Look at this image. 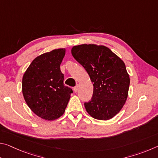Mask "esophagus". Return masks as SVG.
Masks as SVG:
<instances>
[{
    "instance_id": "1",
    "label": "esophagus",
    "mask_w": 158,
    "mask_h": 158,
    "mask_svg": "<svg viewBox=\"0 0 158 158\" xmlns=\"http://www.w3.org/2000/svg\"><path fill=\"white\" fill-rule=\"evenodd\" d=\"M73 90H74V91L76 93V92L77 91V90H78V85H77L75 87H74V89H73Z\"/></svg>"
}]
</instances>
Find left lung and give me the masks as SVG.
Wrapping results in <instances>:
<instances>
[{"label": "left lung", "mask_w": 158, "mask_h": 158, "mask_svg": "<svg viewBox=\"0 0 158 158\" xmlns=\"http://www.w3.org/2000/svg\"><path fill=\"white\" fill-rule=\"evenodd\" d=\"M71 52L93 85L91 100L84 103L85 110L95 119L112 118L121 111L128 95L130 77L124 62L105 46L81 44Z\"/></svg>", "instance_id": "1"}]
</instances>
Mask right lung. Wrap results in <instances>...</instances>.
I'll use <instances>...</instances> for the list:
<instances>
[{
    "instance_id": "add662e5",
    "label": "right lung",
    "mask_w": 158,
    "mask_h": 158,
    "mask_svg": "<svg viewBox=\"0 0 158 158\" xmlns=\"http://www.w3.org/2000/svg\"><path fill=\"white\" fill-rule=\"evenodd\" d=\"M65 49L44 53L32 61L22 79V93L26 104L37 116L47 121L60 117L73 90L63 84L60 65Z\"/></svg>"
}]
</instances>
